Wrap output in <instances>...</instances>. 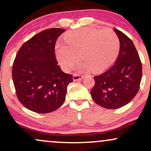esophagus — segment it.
<instances>
[{
    "mask_svg": "<svg viewBox=\"0 0 151 151\" xmlns=\"http://www.w3.org/2000/svg\"><path fill=\"white\" fill-rule=\"evenodd\" d=\"M83 79V76L81 75H79V74H74L73 75V80L75 81L81 80V79Z\"/></svg>",
    "mask_w": 151,
    "mask_h": 151,
    "instance_id": "esophagus-1",
    "label": "esophagus"
}]
</instances>
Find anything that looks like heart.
Wrapping results in <instances>:
<instances>
[{"label": "heart", "mask_w": 151, "mask_h": 151, "mask_svg": "<svg viewBox=\"0 0 151 151\" xmlns=\"http://www.w3.org/2000/svg\"><path fill=\"white\" fill-rule=\"evenodd\" d=\"M65 44L58 43L55 52L62 68L70 70L79 57V71L101 72L115 62L120 51V41L113 30L84 27L68 32L64 37Z\"/></svg>", "instance_id": "b5f03b06"}]
</instances>
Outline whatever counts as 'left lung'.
Masks as SVG:
<instances>
[{"mask_svg": "<svg viewBox=\"0 0 151 151\" xmlns=\"http://www.w3.org/2000/svg\"><path fill=\"white\" fill-rule=\"evenodd\" d=\"M120 41V51L115 63L94 77L91 90L93 100L106 109L121 108L138 93L142 78V65L138 52L130 38L114 28Z\"/></svg>", "mask_w": 151, "mask_h": 151, "instance_id": "8db88e82", "label": "left lung"}]
</instances>
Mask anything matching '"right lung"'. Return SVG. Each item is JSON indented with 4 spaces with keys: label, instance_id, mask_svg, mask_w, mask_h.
I'll use <instances>...</instances> for the list:
<instances>
[{
    "label": "right lung",
    "instance_id": "add662e5",
    "mask_svg": "<svg viewBox=\"0 0 151 151\" xmlns=\"http://www.w3.org/2000/svg\"><path fill=\"white\" fill-rule=\"evenodd\" d=\"M65 31L50 28L39 32L22 45L15 57L12 76L17 96L32 111L46 114L58 109L73 81L55 59V42Z\"/></svg>",
    "mask_w": 151,
    "mask_h": 151
}]
</instances>
